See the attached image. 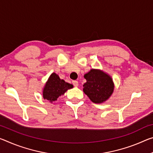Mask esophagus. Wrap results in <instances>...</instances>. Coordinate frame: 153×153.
Segmentation results:
<instances>
[{
  "instance_id": "obj_1",
  "label": "esophagus",
  "mask_w": 153,
  "mask_h": 153,
  "mask_svg": "<svg viewBox=\"0 0 153 153\" xmlns=\"http://www.w3.org/2000/svg\"><path fill=\"white\" fill-rule=\"evenodd\" d=\"M72 83H73V84H74V86L75 87H77V86H78V85H79V84H78V82L76 81V80L73 81Z\"/></svg>"
}]
</instances>
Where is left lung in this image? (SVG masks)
I'll return each instance as SVG.
<instances>
[{"label":"left lung","instance_id":"obj_1","mask_svg":"<svg viewBox=\"0 0 153 153\" xmlns=\"http://www.w3.org/2000/svg\"><path fill=\"white\" fill-rule=\"evenodd\" d=\"M84 77L86 82L83 85V92L91 101L102 103L108 100L114 89V84L110 75L101 69H91Z\"/></svg>","mask_w":153,"mask_h":153}]
</instances>
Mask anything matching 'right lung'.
Here are the masks:
<instances>
[{
    "label": "right lung",
    "instance_id": "1",
    "mask_svg": "<svg viewBox=\"0 0 153 153\" xmlns=\"http://www.w3.org/2000/svg\"><path fill=\"white\" fill-rule=\"evenodd\" d=\"M74 86L67 83L64 79L60 78L59 75L52 73L43 88L42 94L45 100H48L51 103L54 102L57 99L66 93L67 90L72 88Z\"/></svg>",
    "mask_w": 153,
    "mask_h": 153
}]
</instances>
